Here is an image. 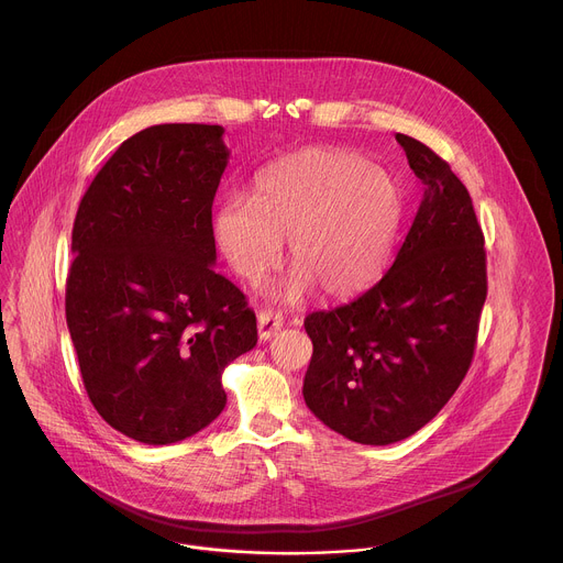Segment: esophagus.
I'll list each match as a JSON object with an SVG mask.
<instances>
[{"instance_id": "esophagus-1", "label": "esophagus", "mask_w": 563, "mask_h": 563, "mask_svg": "<svg viewBox=\"0 0 563 563\" xmlns=\"http://www.w3.org/2000/svg\"><path fill=\"white\" fill-rule=\"evenodd\" d=\"M283 330V313L265 309L258 313V336L261 341L274 339Z\"/></svg>"}]
</instances>
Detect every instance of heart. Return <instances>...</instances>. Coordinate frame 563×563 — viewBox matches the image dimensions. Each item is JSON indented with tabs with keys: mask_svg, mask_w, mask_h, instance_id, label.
Instances as JSON below:
<instances>
[{
	"mask_svg": "<svg viewBox=\"0 0 563 563\" xmlns=\"http://www.w3.org/2000/svg\"><path fill=\"white\" fill-rule=\"evenodd\" d=\"M394 180L363 155L309 146L285 155L256 178L254 196H227L213 213V240L227 267L258 283L283 256L294 272L272 289L278 302H298L313 287L350 298L380 274L400 224Z\"/></svg>",
	"mask_w": 563,
	"mask_h": 563,
	"instance_id": "obj_1",
	"label": "heart"
}]
</instances>
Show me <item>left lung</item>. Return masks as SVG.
<instances>
[{"label":"left lung","mask_w":563,"mask_h":563,"mask_svg":"<svg viewBox=\"0 0 563 563\" xmlns=\"http://www.w3.org/2000/svg\"><path fill=\"white\" fill-rule=\"evenodd\" d=\"M426 185L389 272L363 296L305 318L313 354L307 408L363 445L404 441L430 423L472 363L488 294L484 231L450 165L396 133Z\"/></svg>","instance_id":"obj_1"}]
</instances>
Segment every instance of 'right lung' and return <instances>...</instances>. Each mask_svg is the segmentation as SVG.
Instances as JSON below:
<instances>
[{
    "label": "right lung",
    "mask_w": 563,
    "mask_h": 563,
    "mask_svg": "<svg viewBox=\"0 0 563 563\" xmlns=\"http://www.w3.org/2000/svg\"><path fill=\"white\" fill-rule=\"evenodd\" d=\"M218 124H155L107 159L73 222L66 325L98 415L148 445L224 410V367L256 313L216 274L211 207L229 163Z\"/></svg>",
    "instance_id": "right-lung-1"
}]
</instances>
